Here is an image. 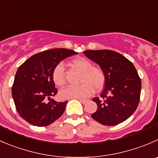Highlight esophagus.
I'll list each match as a JSON object with an SVG mask.
<instances>
[{
    "mask_svg": "<svg viewBox=\"0 0 158 158\" xmlns=\"http://www.w3.org/2000/svg\"><path fill=\"white\" fill-rule=\"evenodd\" d=\"M79 100L80 101V102H82V104H85L87 102H88L89 99H79Z\"/></svg>",
    "mask_w": 158,
    "mask_h": 158,
    "instance_id": "obj_1",
    "label": "esophagus"
}]
</instances>
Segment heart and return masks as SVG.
Returning a JSON list of instances; mask_svg holds the SVG:
<instances>
[{"mask_svg": "<svg viewBox=\"0 0 158 158\" xmlns=\"http://www.w3.org/2000/svg\"><path fill=\"white\" fill-rule=\"evenodd\" d=\"M73 68L82 73L79 86H69L59 92L62 99H82L89 96L94 92H100L106 83V75L99 67L92 66V63L85 58H75L71 61ZM53 82L58 86L65 83V68L62 63H59L52 70Z\"/></svg>", "mask_w": 158, "mask_h": 158, "instance_id": "b5f03b06", "label": "heart"}]
</instances>
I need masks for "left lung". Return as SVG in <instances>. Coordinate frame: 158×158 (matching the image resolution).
<instances>
[{"instance_id":"8db88e82","label":"left lung","mask_w":158,"mask_h":158,"mask_svg":"<svg viewBox=\"0 0 158 158\" xmlns=\"http://www.w3.org/2000/svg\"><path fill=\"white\" fill-rule=\"evenodd\" d=\"M84 55L99 65L106 75L100 98L93 100L97 110L91 115L99 123L115 126L127 120L140 101L141 80L131 61L111 50H86Z\"/></svg>"}]
</instances>
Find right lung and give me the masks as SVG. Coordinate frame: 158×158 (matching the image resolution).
<instances>
[{"mask_svg":"<svg viewBox=\"0 0 158 158\" xmlns=\"http://www.w3.org/2000/svg\"><path fill=\"white\" fill-rule=\"evenodd\" d=\"M75 51L55 48L35 54L18 68L12 86V96L18 114L33 126L45 127L59 119L68 101L51 99L57 93L52 70L61 61ZM48 99L50 101L47 102Z\"/></svg>","mask_w":158,"mask_h":158,"instance_id":"right-lung-1","label":"right lung"}]
</instances>
